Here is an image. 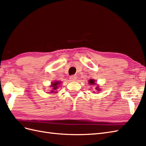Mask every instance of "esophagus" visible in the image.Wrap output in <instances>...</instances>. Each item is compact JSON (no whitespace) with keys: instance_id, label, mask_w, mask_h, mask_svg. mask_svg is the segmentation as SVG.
Segmentation results:
<instances>
[{"instance_id":"obj_1","label":"esophagus","mask_w":146,"mask_h":146,"mask_svg":"<svg viewBox=\"0 0 146 146\" xmlns=\"http://www.w3.org/2000/svg\"><path fill=\"white\" fill-rule=\"evenodd\" d=\"M76 78H77V77L75 75H72L70 77V79L72 81H75L76 80Z\"/></svg>"}]
</instances>
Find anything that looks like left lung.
I'll return each mask as SVG.
<instances>
[{"instance_id":"8db88e82","label":"left lung","mask_w":146,"mask_h":146,"mask_svg":"<svg viewBox=\"0 0 146 146\" xmlns=\"http://www.w3.org/2000/svg\"><path fill=\"white\" fill-rule=\"evenodd\" d=\"M89 83L90 84H95L94 80H92V79L89 80ZM96 89H97V90L99 91V90H100V89H99V86H97V87H96Z\"/></svg>"}]
</instances>
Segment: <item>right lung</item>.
<instances>
[{"label": "right lung", "instance_id": "obj_1", "mask_svg": "<svg viewBox=\"0 0 146 146\" xmlns=\"http://www.w3.org/2000/svg\"><path fill=\"white\" fill-rule=\"evenodd\" d=\"M60 84V81H55L54 82V83H52L51 86H50V88H52V90H51L52 92H55L54 91H55L56 89H57L58 88V86H57Z\"/></svg>", "mask_w": 146, "mask_h": 146}]
</instances>
